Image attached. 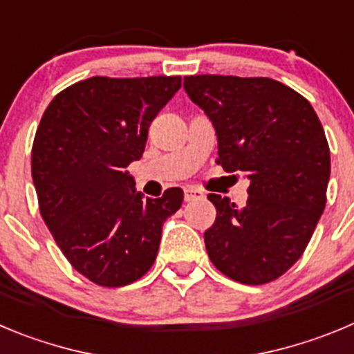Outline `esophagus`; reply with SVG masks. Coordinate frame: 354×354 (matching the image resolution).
Instances as JSON below:
<instances>
[{
    "mask_svg": "<svg viewBox=\"0 0 354 354\" xmlns=\"http://www.w3.org/2000/svg\"><path fill=\"white\" fill-rule=\"evenodd\" d=\"M196 198H203L202 191L196 189V187H186V189H184V200H186V202H193V200Z\"/></svg>",
    "mask_w": 354,
    "mask_h": 354,
    "instance_id": "obj_1",
    "label": "esophagus"
}]
</instances>
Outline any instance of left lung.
<instances>
[{
	"mask_svg": "<svg viewBox=\"0 0 354 354\" xmlns=\"http://www.w3.org/2000/svg\"><path fill=\"white\" fill-rule=\"evenodd\" d=\"M212 122L217 165L244 171V207L209 194L216 221L203 233L210 261L242 284L283 275L306 251L326 203L330 149L313 105L277 80L184 77Z\"/></svg>",
	"mask_w": 354,
	"mask_h": 354,
	"instance_id": "8db88e82",
	"label": "left lung"
}]
</instances>
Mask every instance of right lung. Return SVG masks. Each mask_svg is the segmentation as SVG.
Segmentation results:
<instances>
[{
    "label": "right lung",
    "mask_w": 354,
    "mask_h": 354,
    "mask_svg": "<svg viewBox=\"0 0 354 354\" xmlns=\"http://www.w3.org/2000/svg\"><path fill=\"white\" fill-rule=\"evenodd\" d=\"M180 80L91 77L61 91L41 115L31 152L41 217L73 268L100 286L140 279L163 223L183 205L179 187L144 198L126 170Z\"/></svg>",
    "instance_id": "obj_1"
}]
</instances>
